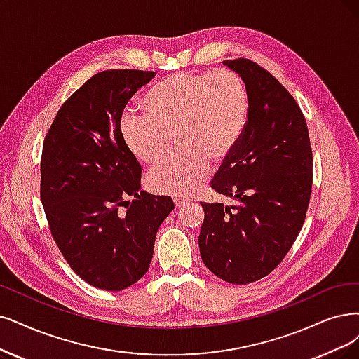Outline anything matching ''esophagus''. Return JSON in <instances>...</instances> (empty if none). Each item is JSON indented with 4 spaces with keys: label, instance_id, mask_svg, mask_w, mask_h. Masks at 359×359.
Returning <instances> with one entry per match:
<instances>
[{
    "label": "esophagus",
    "instance_id": "obj_1",
    "mask_svg": "<svg viewBox=\"0 0 359 359\" xmlns=\"http://www.w3.org/2000/svg\"><path fill=\"white\" fill-rule=\"evenodd\" d=\"M172 201H175V205H176V207H182L183 204L189 203L188 198H180V196H175V200H172Z\"/></svg>",
    "mask_w": 359,
    "mask_h": 359
}]
</instances>
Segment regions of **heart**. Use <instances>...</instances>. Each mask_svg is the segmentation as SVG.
<instances>
[{
  "instance_id": "b5f03b06",
  "label": "heart",
  "mask_w": 359,
  "mask_h": 359,
  "mask_svg": "<svg viewBox=\"0 0 359 359\" xmlns=\"http://www.w3.org/2000/svg\"><path fill=\"white\" fill-rule=\"evenodd\" d=\"M143 111L121 116L126 146L142 164L155 165L168 154L175 135L179 149L149 172L148 187L158 194L188 195L208 177L211 159L222 163L236 149L247 128L250 100L233 71L179 72L144 93Z\"/></svg>"
}]
</instances>
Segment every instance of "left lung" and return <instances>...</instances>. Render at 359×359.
Instances as JSON below:
<instances>
[{
    "label": "left lung",
    "mask_w": 359,
    "mask_h": 359,
    "mask_svg": "<svg viewBox=\"0 0 359 359\" xmlns=\"http://www.w3.org/2000/svg\"><path fill=\"white\" fill-rule=\"evenodd\" d=\"M247 87L250 115L236 149L211 180L236 205L203 203L201 259L229 284L269 275L294 244L312 191L306 119L278 79L248 59L224 60Z\"/></svg>",
    "instance_id": "obj_1"
}]
</instances>
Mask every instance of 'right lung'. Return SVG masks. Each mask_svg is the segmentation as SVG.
Returning <instances> with one entry per match:
<instances>
[{"label": "right lung", "mask_w": 359, "mask_h": 359, "mask_svg": "<svg viewBox=\"0 0 359 359\" xmlns=\"http://www.w3.org/2000/svg\"><path fill=\"white\" fill-rule=\"evenodd\" d=\"M154 76L93 75L62 104L43 143L39 194L53 240L79 278L106 291L148 272L158 228L175 208L170 196L140 191L142 167L119 130L128 99Z\"/></svg>", "instance_id": "obj_1"}]
</instances>
